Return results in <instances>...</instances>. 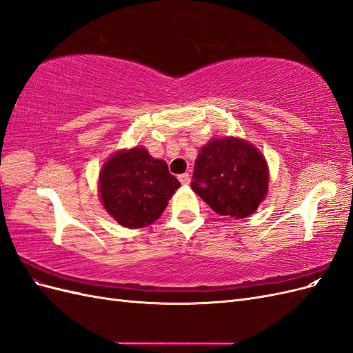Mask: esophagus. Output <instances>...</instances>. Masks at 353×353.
<instances>
[{
    "label": "esophagus",
    "instance_id": "obj_1",
    "mask_svg": "<svg viewBox=\"0 0 353 353\" xmlns=\"http://www.w3.org/2000/svg\"><path fill=\"white\" fill-rule=\"evenodd\" d=\"M178 179H179V183L183 184V185H187V184H190V175L185 172V174H181L179 176H178Z\"/></svg>",
    "mask_w": 353,
    "mask_h": 353
}]
</instances>
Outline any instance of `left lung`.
<instances>
[{
	"label": "left lung",
	"mask_w": 353,
	"mask_h": 353,
	"mask_svg": "<svg viewBox=\"0 0 353 353\" xmlns=\"http://www.w3.org/2000/svg\"><path fill=\"white\" fill-rule=\"evenodd\" d=\"M268 183V165L258 148L227 137L200 148L191 188L219 215L243 219L258 209Z\"/></svg>",
	"instance_id": "obj_1"
}]
</instances>
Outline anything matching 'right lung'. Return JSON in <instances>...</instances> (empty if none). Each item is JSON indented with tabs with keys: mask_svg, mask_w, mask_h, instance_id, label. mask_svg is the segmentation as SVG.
<instances>
[{
	"mask_svg": "<svg viewBox=\"0 0 353 353\" xmlns=\"http://www.w3.org/2000/svg\"><path fill=\"white\" fill-rule=\"evenodd\" d=\"M179 187L166 162L152 157L144 147L114 153L99 181L104 209L125 228H143L157 221Z\"/></svg>",
	"mask_w": 353,
	"mask_h": 353,
	"instance_id": "add662e5",
	"label": "right lung"
}]
</instances>
